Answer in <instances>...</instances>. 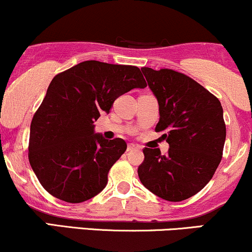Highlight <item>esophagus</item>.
<instances>
[{
  "mask_svg": "<svg viewBox=\"0 0 252 252\" xmlns=\"http://www.w3.org/2000/svg\"><path fill=\"white\" fill-rule=\"evenodd\" d=\"M134 149H139V147H138V145H136V144H132V143L128 144V148H126V150L130 151V150H134Z\"/></svg>",
  "mask_w": 252,
  "mask_h": 252,
  "instance_id": "34e87169",
  "label": "esophagus"
}]
</instances>
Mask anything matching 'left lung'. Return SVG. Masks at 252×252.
I'll use <instances>...</instances> for the list:
<instances>
[{"mask_svg": "<svg viewBox=\"0 0 252 252\" xmlns=\"http://www.w3.org/2000/svg\"><path fill=\"white\" fill-rule=\"evenodd\" d=\"M142 72L157 97L156 132L169 143L168 154L144 148L138 166L142 184L169 202L196 195L209 183L223 156L226 128L220 102L191 77L172 69Z\"/></svg>", "mask_w": 252, "mask_h": 252, "instance_id": "1", "label": "left lung"}]
</instances>
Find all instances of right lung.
Segmentation results:
<instances>
[{
    "instance_id": "add662e5",
    "label": "right lung",
    "mask_w": 252,
    "mask_h": 252,
    "mask_svg": "<svg viewBox=\"0 0 252 252\" xmlns=\"http://www.w3.org/2000/svg\"><path fill=\"white\" fill-rule=\"evenodd\" d=\"M145 87L137 66L98 61H84L53 78L32 117L28 147L30 165L51 196L81 203L104 189L126 143L94 135L93 123L109 114L117 97Z\"/></svg>"
}]
</instances>
